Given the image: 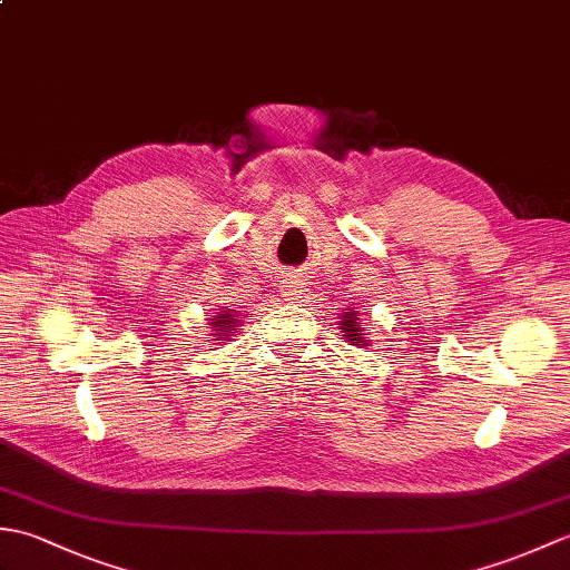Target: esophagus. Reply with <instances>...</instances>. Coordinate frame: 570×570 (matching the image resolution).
Returning a JSON list of instances; mask_svg holds the SVG:
<instances>
[{
	"label": "esophagus",
	"instance_id": "1",
	"mask_svg": "<svg viewBox=\"0 0 570 570\" xmlns=\"http://www.w3.org/2000/svg\"><path fill=\"white\" fill-rule=\"evenodd\" d=\"M284 296H286L288 301H294V304L301 298V278H298V276L284 278Z\"/></svg>",
	"mask_w": 570,
	"mask_h": 570
}]
</instances>
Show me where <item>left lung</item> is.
Returning a JSON list of instances; mask_svg holds the SVG:
<instances>
[{
  "mask_svg": "<svg viewBox=\"0 0 570 570\" xmlns=\"http://www.w3.org/2000/svg\"><path fill=\"white\" fill-rule=\"evenodd\" d=\"M337 328H341L343 337H345V341H347L350 345H362V347L370 345L367 333H365V328H362V325H360L357 311L345 308V311L341 313V321H337Z\"/></svg>",
  "mask_w": 570,
  "mask_h": 570,
  "instance_id": "8db88e82",
  "label": "left lung"
}]
</instances>
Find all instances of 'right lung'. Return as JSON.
Instances as JSON below:
<instances>
[{
  "instance_id": "right-lung-1",
  "label": "right lung",
  "mask_w": 570,
  "mask_h": 570,
  "mask_svg": "<svg viewBox=\"0 0 570 570\" xmlns=\"http://www.w3.org/2000/svg\"><path fill=\"white\" fill-rule=\"evenodd\" d=\"M208 325L213 328L210 335L215 337V341H233V333L239 331V313H235L233 308H223L220 313L210 316Z\"/></svg>"
}]
</instances>
